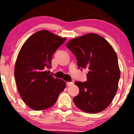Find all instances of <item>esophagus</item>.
Returning a JSON list of instances; mask_svg holds the SVG:
<instances>
[{"label":"esophagus","instance_id":"obj_1","mask_svg":"<svg viewBox=\"0 0 134 134\" xmlns=\"http://www.w3.org/2000/svg\"><path fill=\"white\" fill-rule=\"evenodd\" d=\"M74 84L73 82H67L66 83V84H67V86H70L72 85V84Z\"/></svg>","mask_w":134,"mask_h":134}]
</instances>
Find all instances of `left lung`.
Instances as JSON below:
<instances>
[{"instance_id": "left-lung-1", "label": "left lung", "mask_w": 134, "mask_h": 134, "mask_svg": "<svg viewBox=\"0 0 134 134\" xmlns=\"http://www.w3.org/2000/svg\"><path fill=\"white\" fill-rule=\"evenodd\" d=\"M76 57L77 66L87 69V81H76L79 93L73 98L78 108L89 113L103 111L110 105L120 77L118 58L111 44L99 35L89 33L66 44Z\"/></svg>"}]
</instances>
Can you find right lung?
<instances>
[{"label":"right lung","mask_w":134,"mask_h":134,"mask_svg":"<svg viewBox=\"0 0 134 134\" xmlns=\"http://www.w3.org/2000/svg\"><path fill=\"white\" fill-rule=\"evenodd\" d=\"M47 30L30 36L21 47L14 67L18 91L23 101L34 110L52 107L66 86L65 81L49 74L52 58L65 41Z\"/></svg>","instance_id":"add662e5"}]
</instances>
